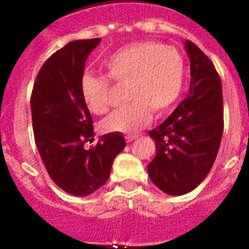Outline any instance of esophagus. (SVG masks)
<instances>
[{
    "label": "esophagus",
    "mask_w": 249,
    "mask_h": 249,
    "mask_svg": "<svg viewBox=\"0 0 249 249\" xmlns=\"http://www.w3.org/2000/svg\"><path fill=\"white\" fill-rule=\"evenodd\" d=\"M138 137L140 136H137V134H134V136H126V138H125V140H126V142H128V143H132L133 141H136Z\"/></svg>",
    "instance_id": "esophagus-1"
}]
</instances>
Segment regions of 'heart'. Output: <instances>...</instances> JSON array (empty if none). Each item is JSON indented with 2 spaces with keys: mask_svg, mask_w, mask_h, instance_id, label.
<instances>
[{
  "mask_svg": "<svg viewBox=\"0 0 249 249\" xmlns=\"http://www.w3.org/2000/svg\"><path fill=\"white\" fill-rule=\"evenodd\" d=\"M107 77L126 84L129 103L101 123L106 133H133L152 120V111L165 115L179 101L186 84L182 55L170 46L155 41H138L109 54L103 62ZM111 85L106 77L85 72L80 80V94L86 109L103 115L109 107Z\"/></svg>",
  "mask_w": 249,
  "mask_h": 249,
  "instance_id": "b5f03b06",
  "label": "heart"
}]
</instances>
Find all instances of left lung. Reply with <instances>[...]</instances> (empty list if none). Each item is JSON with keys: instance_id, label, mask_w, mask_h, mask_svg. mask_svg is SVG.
Masks as SVG:
<instances>
[{"instance_id": "1", "label": "left lung", "mask_w": 249, "mask_h": 249, "mask_svg": "<svg viewBox=\"0 0 249 249\" xmlns=\"http://www.w3.org/2000/svg\"><path fill=\"white\" fill-rule=\"evenodd\" d=\"M185 48L191 70L189 94L164 123L148 132L156 144L148 176L169 195L190 193L207 177L224 133L220 76L196 45L186 41Z\"/></svg>"}]
</instances>
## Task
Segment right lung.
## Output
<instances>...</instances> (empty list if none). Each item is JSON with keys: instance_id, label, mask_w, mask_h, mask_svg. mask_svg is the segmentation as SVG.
Here are the masks:
<instances>
[{"instance_id": "obj_1", "label": "right lung", "mask_w": 249, "mask_h": 249, "mask_svg": "<svg viewBox=\"0 0 249 249\" xmlns=\"http://www.w3.org/2000/svg\"><path fill=\"white\" fill-rule=\"evenodd\" d=\"M101 38L76 40L55 52L37 73L31 95L33 133L49 176L60 189L76 196L93 194L107 182L113 160L125 147L120 133L93 141L91 115L80 94L88 56Z\"/></svg>"}]
</instances>
